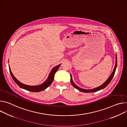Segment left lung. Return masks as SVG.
Instances as JSON below:
<instances>
[{"label":"left lung","mask_w":127,"mask_h":127,"mask_svg":"<svg viewBox=\"0 0 127 127\" xmlns=\"http://www.w3.org/2000/svg\"><path fill=\"white\" fill-rule=\"evenodd\" d=\"M116 65H115L114 66V69L113 70V72L111 73V75L109 76V77H108V78L106 80V81L104 83H103L102 85H101L100 86L97 87V88H94V89H90V90H86V89H82L80 88L79 87H78V86H77L73 82L72 80V76L70 74V79H71V84L72 85V86L75 88H76V89H77L78 90H79V91H81L82 92H84V93H92V92H97V91H98L99 90H101L104 88H105L109 83L110 82H111V80H112V78L114 76V73H115V72H116V68H117V55H116Z\"/></svg>","instance_id":"left-lung-1"}]
</instances>
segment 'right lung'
<instances>
[{"instance_id": "add662e5", "label": "right lung", "mask_w": 127, "mask_h": 127, "mask_svg": "<svg viewBox=\"0 0 127 127\" xmlns=\"http://www.w3.org/2000/svg\"><path fill=\"white\" fill-rule=\"evenodd\" d=\"M60 65H61V64L58 65H57V66H56L55 67H54L52 69V70L51 71L47 79L43 83H42L41 85H38V86H32L26 85H25L24 84H22V83L19 82V80L14 76V75H13V74L12 73V72H11V71L9 66V70L10 75H11V77H12L13 80H14V82L21 88L25 89L26 90H27V91H30V92H39L44 90L45 89H47L48 87H49L52 84V83L53 82L55 74L56 73V72H57L58 69H59V67L60 66Z\"/></svg>"}]
</instances>
